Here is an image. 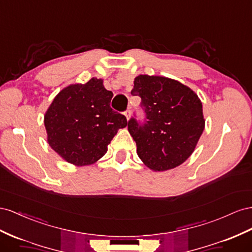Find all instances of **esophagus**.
<instances>
[{
    "mask_svg": "<svg viewBox=\"0 0 252 252\" xmlns=\"http://www.w3.org/2000/svg\"><path fill=\"white\" fill-rule=\"evenodd\" d=\"M125 116L126 117V119H127V120L130 119V116H131V111H130V110H126V111L125 112Z\"/></svg>",
    "mask_w": 252,
    "mask_h": 252,
    "instance_id": "obj_1",
    "label": "esophagus"
}]
</instances>
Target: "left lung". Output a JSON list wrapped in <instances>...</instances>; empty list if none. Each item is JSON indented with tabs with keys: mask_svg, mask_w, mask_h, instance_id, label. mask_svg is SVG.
<instances>
[{
	"mask_svg": "<svg viewBox=\"0 0 252 252\" xmlns=\"http://www.w3.org/2000/svg\"><path fill=\"white\" fill-rule=\"evenodd\" d=\"M131 94L141 98L147 121L127 124L141 161L154 172L174 169L195 150L205 128L203 104L196 93L174 79L139 75Z\"/></svg>",
	"mask_w": 252,
	"mask_h": 252,
	"instance_id": "left-lung-1",
	"label": "left lung"
}]
</instances>
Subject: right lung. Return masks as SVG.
Masks as SVG:
<instances>
[{
    "mask_svg": "<svg viewBox=\"0 0 252 252\" xmlns=\"http://www.w3.org/2000/svg\"><path fill=\"white\" fill-rule=\"evenodd\" d=\"M112 97L97 78L60 91L44 115L50 148L77 167L97 162L119 128L127 126L124 115L111 109Z\"/></svg>",
    "mask_w": 252,
    "mask_h": 252,
    "instance_id": "1",
    "label": "right lung"
}]
</instances>
